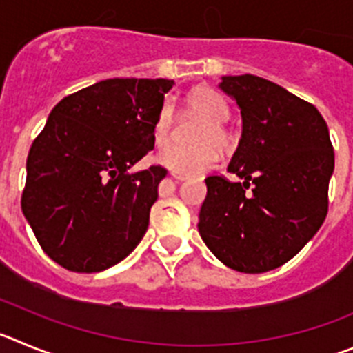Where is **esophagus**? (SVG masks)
I'll use <instances>...</instances> for the list:
<instances>
[{
  "label": "esophagus",
  "mask_w": 353,
  "mask_h": 353,
  "mask_svg": "<svg viewBox=\"0 0 353 353\" xmlns=\"http://www.w3.org/2000/svg\"><path fill=\"white\" fill-rule=\"evenodd\" d=\"M172 177H174V179H177V181L188 179V176H184V174H179V172H172Z\"/></svg>",
  "instance_id": "1"
}]
</instances>
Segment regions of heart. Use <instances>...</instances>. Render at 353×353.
<instances>
[{"label":"heart","instance_id":"b5f03b06","mask_svg":"<svg viewBox=\"0 0 353 353\" xmlns=\"http://www.w3.org/2000/svg\"><path fill=\"white\" fill-rule=\"evenodd\" d=\"M184 103L193 116L204 121V125L199 126L193 137V141L199 144L192 148L170 145L158 154V161L174 172L196 176V174L208 172L216 165L218 161L216 145L220 149H227L230 145V133L225 126L230 110H228L227 100L218 91L205 85L188 93ZM174 128H176V110L172 103L165 101L158 109L153 123L154 144L158 148H165L172 139Z\"/></svg>","mask_w":353,"mask_h":353}]
</instances>
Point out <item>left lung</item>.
<instances>
[{"label": "left lung", "instance_id": "8db88e82", "mask_svg": "<svg viewBox=\"0 0 353 353\" xmlns=\"http://www.w3.org/2000/svg\"><path fill=\"white\" fill-rule=\"evenodd\" d=\"M243 135L225 176H208L199 232L218 260L246 274L287 263L322 227L334 149L315 105L256 75L221 77Z\"/></svg>", "mask_w": 353, "mask_h": 353}]
</instances>
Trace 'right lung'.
<instances>
[{"instance_id": "obj_1", "label": "right lung", "mask_w": 353, "mask_h": 353, "mask_svg": "<svg viewBox=\"0 0 353 353\" xmlns=\"http://www.w3.org/2000/svg\"><path fill=\"white\" fill-rule=\"evenodd\" d=\"M169 79H107L63 98L33 141L21 208L38 244L68 271L100 272L135 250L161 165L128 170L154 148Z\"/></svg>"}]
</instances>
